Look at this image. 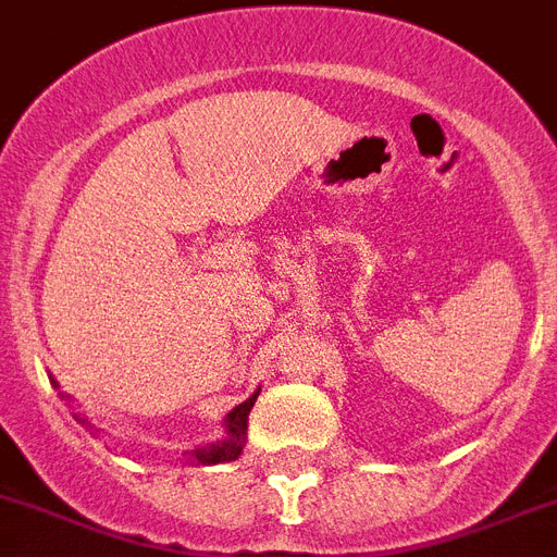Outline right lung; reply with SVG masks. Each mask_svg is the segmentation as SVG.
I'll return each instance as SVG.
<instances>
[{"instance_id":"right-lung-1","label":"right lung","mask_w":557,"mask_h":557,"mask_svg":"<svg viewBox=\"0 0 557 557\" xmlns=\"http://www.w3.org/2000/svg\"><path fill=\"white\" fill-rule=\"evenodd\" d=\"M59 387V384H57ZM256 398H259V389L247 398V401H242L238 407H233V410L227 412V418H224V438L215 441V444H207V447H199V449H190V453H185L187 458H190L193 463H201V467H213V463H227V461H236L238 455H242V449H245V441H247V416H250L252 404H256ZM79 418V416H76ZM82 424H85V418H79Z\"/></svg>"}]
</instances>
